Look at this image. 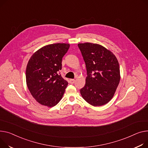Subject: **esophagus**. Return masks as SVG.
Here are the masks:
<instances>
[{"mask_svg": "<svg viewBox=\"0 0 148 148\" xmlns=\"http://www.w3.org/2000/svg\"><path fill=\"white\" fill-rule=\"evenodd\" d=\"M74 82H75V80L74 79H70V83L71 84H73V83H74Z\"/></svg>", "mask_w": 148, "mask_h": 148, "instance_id": "esophagus-1", "label": "esophagus"}]
</instances>
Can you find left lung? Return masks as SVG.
Returning a JSON list of instances; mask_svg holds the SVG:
<instances>
[{"mask_svg":"<svg viewBox=\"0 0 148 148\" xmlns=\"http://www.w3.org/2000/svg\"><path fill=\"white\" fill-rule=\"evenodd\" d=\"M86 64L87 77L80 93L94 106L103 105L114 96L120 80V66L115 56L98 44H78Z\"/></svg>","mask_w":148,"mask_h":148,"instance_id":"8db88e82","label":"left lung"}]
</instances>
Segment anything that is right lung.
Returning <instances> with one entry per match:
<instances>
[{
    "label": "right lung",
    "mask_w": 148,
    "mask_h": 148,
    "mask_svg": "<svg viewBox=\"0 0 148 148\" xmlns=\"http://www.w3.org/2000/svg\"><path fill=\"white\" fill-rule=\"evenodd\" d=\"M70 45L55 43L45 46L29 59L26 68V82L29 92L39 103L48 107L61 101L68 85L61 77L62 60Z\"/></svg>",
    "instance_id": "1"
}]
</instances>
